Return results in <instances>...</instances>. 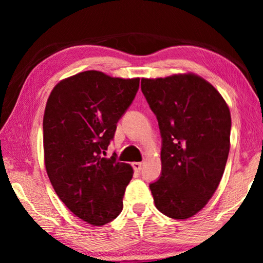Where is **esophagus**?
Listing matches in <instances>:
<instances>
[{"label": "esophagus", "instance_id": "34e87169", "mask_svg": "<svg viewBox=\"0 0 263 263\" xmlns=\"http://www.w3.org/2000/svg\"><path fill=\"white\" fill-rule=\"evenodd\" d=\"M141 166H142L141 162H133L132 163V167H133V169H135L136 172H140L141 171Z\"/></svg>", "mask_w": 263, "mask_h": 263}]
</instances>
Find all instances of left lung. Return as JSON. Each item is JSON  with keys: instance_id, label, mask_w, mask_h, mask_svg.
<instances>
[{"instance_id": "1", "label": "left lung", "mask_w": 263, "mask_h": 263, "mask_svg": "<svg viewBox=\"0 0 263 263\" xmlns=\"http://www.w3.org/2000/svg\"><path fill=\"white\" fill-rule=\"evenodd\" d=\"M161 135V175L149 184L155 206L186 219L206 205L224 174L231 114L212 84L194 74L141 79Z\"/></svg>"}]
</instances>
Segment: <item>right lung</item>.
Here are the masks:
<instances>
[{"instance_id": "right-lung-1", "label": "right lung", "mask_w": 263, "mask_h": 263, "mask_svg": "<svg viewBox=\"0 0 263 263\" xmlns=\"http://www.w3.org/2000/svg\"><path fill=\"white\" fill-rule=\"evenodd\" d=\"M140 79L87 70L53 88L44 114V153L51 183L62 203L91 225L112 221L133 169L103 158L117 123L135 100Z\"/></svg>"}]
</instances>
